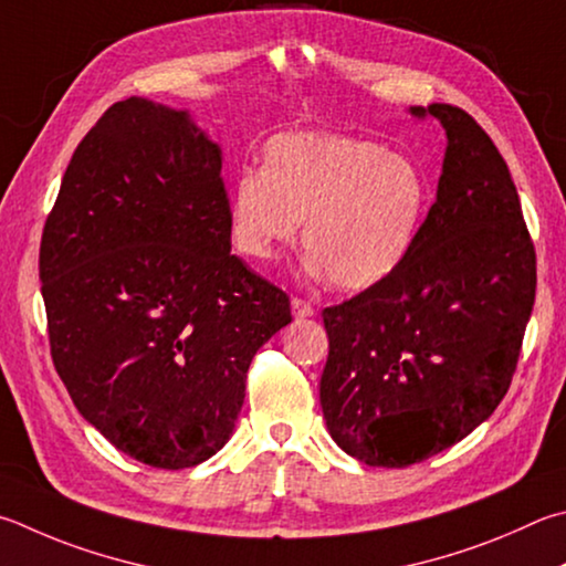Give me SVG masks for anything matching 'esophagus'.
Returning <instances> with one entry per match:
<instances>
[{"instance_id":"obj_1","label":"esophagus","mask_w":566,"mask_h":566,"mask_svg":"<svg viewBox=\"0 0 566 566\" xmlns=\"http://www.w3.org/2000/svg\"><path fill=\"white\" fill-rule=\"evenodd\" d=\"M292 312H294L296 318H306V316H314L316 310H314L312 302L302 300V296H294V300H292Z\"/></svg>"}]
</instances>
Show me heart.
<instances>
[{"mask_svg":"<svg viewBox=\"0 0 566 566\" xmlns=\"http://www.w3.org/2000/svg\"><path fill=\"white\" fill-rule=\"evenodd\" d=\"M428 208L416 160L374 140L292 130L266 140L262 170L232 182V238L252 260H272L304 220V248L342 290H368L413 250Z\"/></svg>","mask_w":566,"mask_h":566,"instance_id":"1","label":"heart"}]
</instances>
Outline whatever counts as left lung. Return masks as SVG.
Wrapping results in <instances>:
<instances>
[{
    "label": "left lung",
    "mask_w": 566,
    "mask_h": 566,
    "mask_svg": "<svg viewBox=\"0 0 566 566\" xmlns=\"http://www.w3.org/2000/svg\"><path fill=\"white\" fill-rule=\"evenodd\" d=\"M438 198L406 262L322 312L326 428L348 455L408 468L472 433L505 398L537 292V254L507 163L458 106Z\"/></svg>",
    "instance_id": "obj_1"
}]
</instances>
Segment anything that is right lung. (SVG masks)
Returning <instances> with one entry per match:
<instances>
[{"mask_svg": "<svg viewBox=\"0 0 566 566\" xmlns=\"http://www.w3.org/2000/svg\"><path fill=\"white\" fill-rule=\"evenodd\" d=\"M222 156L185 111L113 104L71 158L39 248L54 368L120 453L192 468L228 443L290 296L230 252Z\"/></svg>", "mask_w": 566, "mask_h": 566, "instance_id": "right-lung-1", "label": "right lung"}]
</instances>
